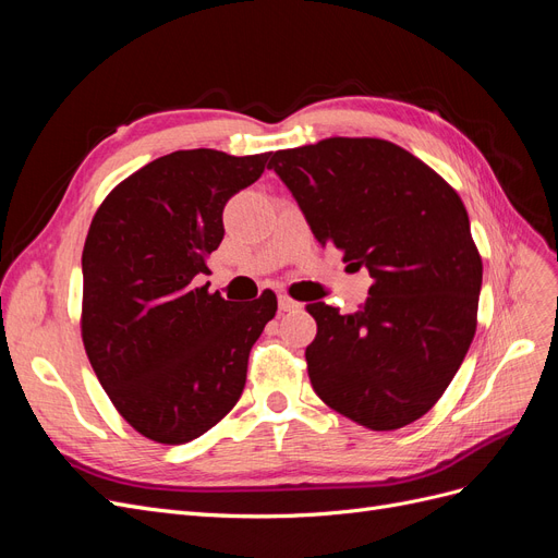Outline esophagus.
<instances>
[{
	"mask_svg": "<svg viewBox=\"0 0 558 558\" xmlns=\"http://www.w3.org/2000/svg\"><path fill=\"white\" fill-rule=\"evenodd\" d=\"M302 305L298 300H293L291 295H279V310L281 312H298Z\"/></svg>",
	"mask_w": 558,
	"mask_h": 558,
	"instance_id": "esophagus-1",
	"label": "esophagus"
}]
</instances>
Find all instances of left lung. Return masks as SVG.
Segmentation results:
<instances>
[{
  "instance_id": "8db88e82",
  "label": "left lung",
  "mask_w": 558,
  "mask_h": 558,
  "mask_svg": "<svg viewBox=\"0 0 558 558\" xmlns=\"http://www.w3.org/2000/svg\"><path fill=\"white\" fill-rule=\"evenodd\" d=\"M318 244L373 277L356 314L312 302L307 373L328 408L396 430L442 398L477 330L482 256L463 199L424 160L377 137L272 154Z\"/></svg>"
}]
</instances>
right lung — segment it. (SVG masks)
<instances>
[{
    "instance_id": "obj_1",
    "label": "right lung",
    "mask_w": 558,
    "mask_h": 558,
    "mask_svg": "<svg viewBox=\"0 0 558 558\" xmlns=\"http://www.w3.org/2000/svg\"><path fill=\"white\" fill-rule=\"evenodd\" d=\"M267 160L174 150L123 179L93 216L81 260L83 347L116 412L148 440H195L244 391L277 295L240 307L197 277L223 240L226 202Z\"/></svg>"
}]
</instances>
